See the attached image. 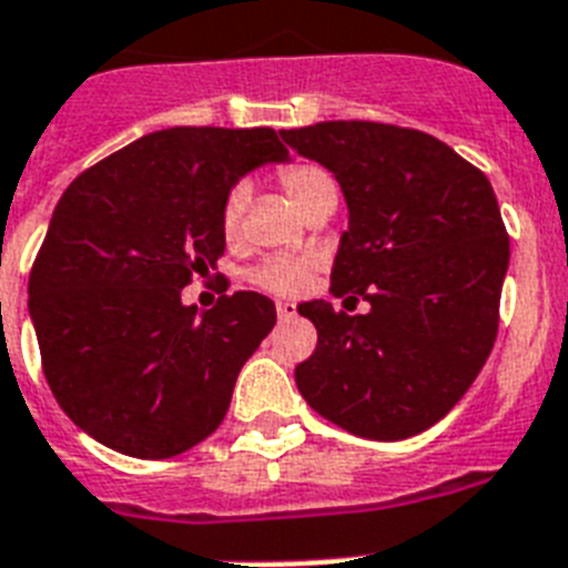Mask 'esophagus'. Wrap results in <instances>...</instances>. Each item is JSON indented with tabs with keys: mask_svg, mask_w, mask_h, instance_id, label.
<instances>
[{
	"mask_svg": "<svg viewBox=\"0 0 568 568\" xmlns=\"http://www.w3.org/2000/svg\"><path fill=\"white\" fill-rule=\"evenodd\" d=\"M275 311H278L281 322H287L296 316V305H293V302H278V305H275Z\"/></svg>",
	"mask_w": 568,
	"mask_h": 568,
	"instance_id": "obj_1",
	"label": "esophagus"
}]
</instances>
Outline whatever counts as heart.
Wrapping results in <instances>:
<instances>
[{"label":"heart","instance_id":"heart-1","mask_svg":"<svg viewBox=\"0 0 568 568\" xmlns=\"http://www.w3.org/2000/svg\"><path fill=\"white\" fill-rule=\"evenodd\" d=\"M278 181L284 193H287L296 207L302 213L313 211L320 205H337V181L325 166L311 161H293L287 166H281ZM248 199H252V187L246 181H237L234 187L225 193L220 211V225L222 234L229 240H234L240 234V225H243V216H246ZM311 275V263L305 261H281V257H272V261H263L261 266L252 270L248 278L255 281L257 287L270 290V293H296L302 290V284Z\"/></svg>","mask_w":568,"mask_h":568}]
</instances>
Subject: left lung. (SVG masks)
<instances>
[{
    "label": "left lung",
    "instance_id": "obj_1",
    "mask_svg": "<svg viewBox=\"0 0 568 568\" xmlns=\"http://www.w3.org/2000/svg\"><path fill=\"white\" fill-rule=\"evenodd\" d=\"M337 179L348 207L331 293L369 302L348 316L298 305L316 352L296 366L313 410L366 439H407L464 398L493 352L510 263L487 175L443 140L384 122L281 131Z\"/></svg>",
    "mask_w": 568,
    "mask_h": 568
}]
</instances>
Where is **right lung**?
I'll return each mask as SVG.
<instances>
[{
  "mask_svg": "<svg viewBox=\"0 0 568 568\" xmlns=\"http://www.w3.org/2000/svg\"><path fill=\"white\" fill-rule=\"evenodd\" d=\"M287 158L272 129L179 125L63 190L31 270L29 316L58 405L97 443L163 460L220 428L275 305L240 290L199 311L181 290L225 252V193Z\"/></svg>",
  "mask_w": 568,
  "mask_h": 568,
  "instance_id": "right-lung-1",
  "label": "right lung"
}]
</instances>
